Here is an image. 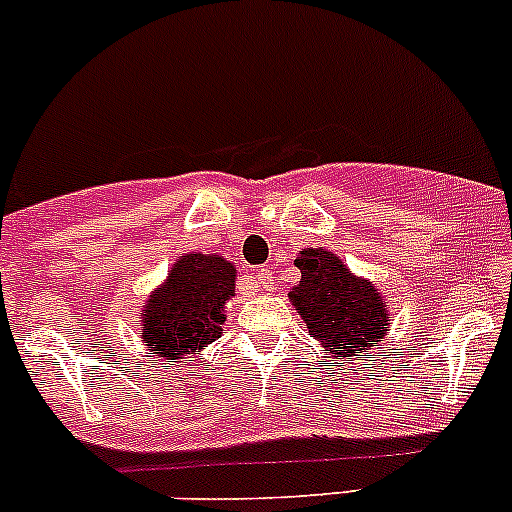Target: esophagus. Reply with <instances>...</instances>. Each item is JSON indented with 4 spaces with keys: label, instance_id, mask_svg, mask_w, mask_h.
Segmentation results:
<instances>
[{
    "label": "esophagus",
    "instance_id": "obj_1",
    "mask_svg": "<svg viewBox=\"0 0 512 512\" xmlns=\"http://www.w3.org/2000/svg\"><path fill=\"white\" fill-rule=\"evenodd\" d=\"M252 280H255L257 285L267 287L272 282V270H270V267H257V270L252 272Z\"/></svg>",
    "mask_w": 512,
    "mask_h": 512
}]
</instances>
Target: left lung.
I'll return each mask as SVG.
<instances>
[{"mask_svg":"<svg viewBox=\"0 0 512 512\" xmlns=\"http://www.w3.org/2000/svg\"><path fill=\"white\" fill-rule=\"evenodd\" d=\"M294 265L302 272V282L292 287L289 299L324 352L354 361L381 349L391 319L386 302L369 282L354 277L327 250H302Z\"/></svg>","mask_w":512,"mask_h":512,"instance_id":"1","label":"left lung"}]
</instances>
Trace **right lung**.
I'll list each match as a JSON object with an SVG mask.
<instances>
[{"mask_svg":"<svg viewBox=\"0 0 512 512\" xmlns=\"http://www.w3.org/2000/svg\"><path fill=\"white\" fill-rule=\"evenodd\" d=\"M235 294V267L218 255H183L168 282L141 312L153 354L185 359L223 334L225 302Z\"/></svg>","mask_w":512,"mask_h":512,"instance_id":"right-lung-1","label":"right lung"}]
</instances>
